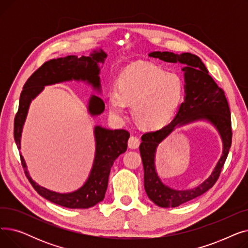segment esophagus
Masks as SVG:
<instances>
[{"mask_svg":"<svg viewBox=\"0 0 248 248\" xmlns=\"http://www.w3.org/2000/svg\"><path fill=\"white\" fill-rule=\"evenodd\" d=\"M140 139L138 137H135V136H132L131 138L128 139V141H127V145L128 147L131 149H138L139 146H140Z\"/></svg>","mask_w":248,"mask_h":248,"instance_id":"34e87169","label":"esophagus"}]
</instances>
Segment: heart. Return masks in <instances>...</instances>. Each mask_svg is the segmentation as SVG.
<instances>
[{"mask_svg":"<svg viewBox=\"0 0 248 248\" xmlns=\"http://www.w3.org/2000/svg\"><path fill=\"white\" fill-rule=\"evenodd\" d=\"M184 93L181 77L167 72L151 62H137L119 76L117 86L108 93L110 113L121 119L133 103L137 122L145 128L155 129L172 120Z\"/></svg>","mask_w":248,"mask_h":248,"instance_id":"b5f03b06","label":"heart"}]
</instances>
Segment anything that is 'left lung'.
Masks as SVG:
<instances>
[{"label":"left lung","mask_w":248,"mask_h":248,"mask_svg":"<svg viewBox=\"0 0 248 248\" xmlns=\"http://www.w3.org/2000/svg\"><path fill=\"white\" fill-rule=\"evenodd\" d=\"M149 56L159 58L165 62L185 65V67L182 68L185 78V97L174 120L158 131L142 135L141 144L140 145V153L145 172L144 185L148 197L159 207H178L201 196L212 188L218 180L231 147L230 109L224 91L208 74L207 68L198 56L191 53L175 54L168 51L151 52ZM198 120H207L217 129L224 144L223 155L210 178L202 185L188 190L172 189L162 183L155 171V151L158 144L176 127Z\"/></svg>","instance_id":"obj_1"}]
</instances>
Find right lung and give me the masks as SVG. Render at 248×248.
I'll list each match as a JSON object with an SVG mask.
<instances>
[{"label": "right lung", "mask_w": 248, "mask_h": 248, "mask_svg": "<svg viewBox=\"0 0 248 248\" xmlns=\"http://www.w3.org/2000/svg\"><path fill=\"white\" fill-rule=\"evenodd\" d=\"M107 56L106 52L99 49L91 52L89 56L69 55L51 59L29 77L21 93L19 109L14 122V138L18 150L21 149L23 126L30 103L44 89V86L71 80L85 81L100 93L98 64L103 63ZM103 110V100L99 96L91 95L88 101V112L91 115H98ZM94 138L95 155L88 179L82 187L70 193H57L35 183L29 175L24 158L20 155L25 174L37 193L52 203L70 209H86L102 201L108 188L110 169L116 158L126 151L129 133L125 129H108L95 125Z\"/></svg>", "instance_id": "1"}]
</instances>
